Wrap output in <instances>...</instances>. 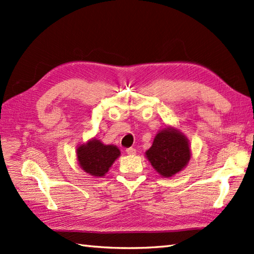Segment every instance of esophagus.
I'll return each mask as SVG.
<instances>
[{
  "instance_id": "34e87169",
  "label": "esophagus",
  "mask_w": 254,
  "mask_h": 254,
  "mask_svg": "<svg viewBox=\"0 0 254 254\" xmlns=\"http://www.w3.org/2000/svg\"><path fill=\"white\" fill-rule=\"evenodd\" d=\"M126 152L128 155H134V154H136V149H134V148H127V150H126Z\"/></svg>"
}]
</instances>
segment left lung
Wrapping results in <instances>:
<instances>
[{"label":"left lung","instance_id":"obj_1","mask_svg":"<svg viewBox=\"0 0 254 254\" xmlns=\"http://www.w3.org/2000/svg\"><path fill=\"white\" fill-rule=\"evenodd\" d=\"M146 158L162 177H172L189 163L190 142L179 129L166 127L155 135L152 146L146 151Z\"/></svg>","mask_w":254,"mask_h":254}]
</instances>
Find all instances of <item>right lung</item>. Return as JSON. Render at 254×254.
I'll return each mask as SVG.
<instances>
[{
  "label": "right lung",
  "mask_w": 254,
  "mask_h": 254,
  "mask_svg": "<svg viewBox=\"0 0 254 254\" xmlns=\"http://www.w3.org/2000/svg\"><path fill=\"white\" fill-rule=\"evenodd\" d=\"M120 154V150L116 146L104 145L96 138L89 139L86 144L78 147L76 151L81 170L96 178L105 176Z\"/></svg>",
  "instance_id": "right-lung-1"
}]
</instances>
